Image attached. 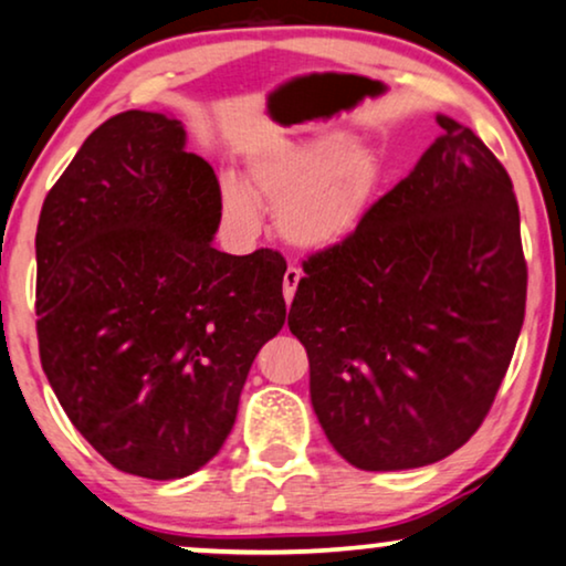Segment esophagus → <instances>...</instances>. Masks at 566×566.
I'll use <instances>...</instances> for the list:
<instances>
[{
  "label": "esophagus",
  "mask_w": 566,
  "mask_h": 566,
  "mask_svg": "<svg viewBox=\"0 0 566 566\" xmlns=\"http://www.w3.org/2000/svg\"><path fill=\"white\" fill-rule=\"evenodd\" d=\"M300 279H303V271H300L297 266H290L287 271H284L282 287H284V300H287V303H292V297H295Z\"/></svg>",
  "instance_id": "esophagus-1"
}]
</instances>
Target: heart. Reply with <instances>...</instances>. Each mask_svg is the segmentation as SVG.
Returning <instances> with one entry per match:
<instances>
[{
	"mask_svg": "<svg viewBox=\"0 0 566 566\" xmlns=\"http://www.w3.org/2000/svg\"><path fill=\"white\" fill-rule=\"evenodd\" d=\"M382 163L375 149L334 132L305 142H284L248 157L245 184L222 176L220 201L228 228L240 238L261 232V205L274 209L284 243L305 253L344 245L378 199Z\"/></svg>",
	"mask_w": 566,
	"mask_h": 566,
	"instance_id": "b5f03b06",
	"label": "heart"
}]
</instances>
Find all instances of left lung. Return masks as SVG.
<instances>
[{
  "mask_svg": "<svg viewBox=\"0 0 566 566\" xmlns=\"http://www.w3.org/2000/svg\"><path fill=\"white\" fill-rule=\"evenodd\" d=\"M442 134L344 245L303 263L287 326L328 442L361 471L442 461L481 427L525 318L528 269L502 163Z\"/></svg>",
  "mask_w": 566,
  "mask_h": 566,
  "instance_id": "left-lung-1",
  "label": "left lung"
}]
</instances>
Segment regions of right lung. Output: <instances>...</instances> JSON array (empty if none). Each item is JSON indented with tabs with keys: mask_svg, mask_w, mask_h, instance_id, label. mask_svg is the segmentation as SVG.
Instances as JSON below:
<instances>
[{
	"mask_svg": "<svg viewBox=\"0 0 566 566\" xmlns=\"http://www.w3.org/2000/svg\"><path fill=\"white\" fill-rule=\"evenodd\" d=\"M212 165L165 113L97 126L43 201L38 349L80 434L118 471L170 481L220 453L255 354L287 318L282 255L212 245Z\"/></svg>",
	"mask_w": 566,
	"mask_h": 566,
	"instance_id": "right-lung-1",
	"label": "right lung"
}]
</instances>
